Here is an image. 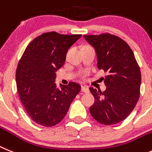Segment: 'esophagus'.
Returning <instances> with one entry per match:
<instances>
[{"instance_id":"obj_1","label":"esophagus","mask_w":152,"mask_h":152,"mask_svg":"<svg viewBox=\"0 0 152 152\" xmlns=\"http://www.w3.org/2000/svg\"><path fill=\"white\" fill-rule=\"evenodd\" d=\"M81 91L83 92H85V93H89V88H88L87 86H82Z\"/></svg>"}]
</instances>
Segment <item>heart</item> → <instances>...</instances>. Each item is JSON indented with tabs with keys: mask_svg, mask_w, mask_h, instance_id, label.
Returning <instances> with one entry per match:
<instances>
[{
	"mask_svg": "<svg viewBox=\"0 0 152 152\" xmlns=\"http://www.w3.org/2000/svg\"><path fill=\"white\" fill-rule=\"evenodd\" d=\"M86 47H89V46H86Z\"/></svg>",
	"mask_w": 152,
	"mask_h": 152,
	"instance_id": "obj_1",
	"label": "heart"
}]
</instances>
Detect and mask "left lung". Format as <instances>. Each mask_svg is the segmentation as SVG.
<instances>
[{"label": "left lung", "instance_id": "8db88e82", "mask_svg": "<svg viewBox=\"0 0 152 152\" xmlns=\"http://www.w3.org/2000/svg\"><path fill=\"white\" fill-rule=\"evenodd\" d=\"M83 37L96 50L98 69L108 73L102 77L104 92L89 88L95 98L90 114L102 125L117 124L127 118L138 102L140 67L129 44L119 37L109 33Z\"/></svg>", "mask_w": 152, "mask_h": 152}]
</instances>
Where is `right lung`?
Here are the masks:
<instances>
[{"mask_svg": "<svg viewBox=\"0 0 152 152\" xmlns=\"http://www.w3.org/2000/svg\"><path fill=\"white\" fill-rule=\"evenodd\" d=\"M81 36L44 33L29 43L20 59L16 70L18 94L28 115L39 125L51 127L61 122L80 92L77 83L61 85L59 89L54 81L67 51Z\"/></svg>", "mask_w": 152, "mask_h": 152, "instance_id": "right-lung-1", "label": "right lung"}]
</instances>
